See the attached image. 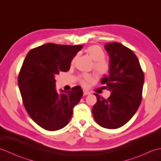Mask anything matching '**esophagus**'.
<instances>
[{
  "label": "esophagus",
  "mask_w": 161,
  "mask_h": 161,
  "mask_svg": "<svg viewBox=\"0 0 161 161\" xmlns=\"http://www.w3.org/2000/svg\"><path fill=\"white\" fill-rule=\"evenodd\" d=\"M90 94H91V92H90L89 91H84V96L85 95H88Z\"/></svg>",
  "instance_id": "34e87169"
}]
</instances>
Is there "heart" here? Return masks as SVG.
<instances>
[{
  "label": "heart",
  "mask_w": 161,
  "mask_h": 161,
  "mask_svg": "<svg viewBox=\"0 0 161 161\" xmlns=\"http://www.w3.org/2000/svg\"><path fill=\"white\" fill-rule=\"evenodd\" d=\"M86 53L91 56L94 61L93 68L95 72L99 75H103L108 73L109 70V64L107 62L105 58V53L103 48L99 45H92L86 48ZM92 80V75L89 74H83L80 77V84L86 86L87 82L91 81Z\"/></svg>",
  "instance_id": "heart-1"
}]
</instances>
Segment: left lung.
Returning a JSON list of instances; mask_svg holds the SVG:
<instances>
[{
	"label": "left lung",
	"instance_id": "left-lung-1",
	"mask_svg": "<svg viewBox=\"0 0 161 161\" xmlns=\"http://www.w3.org/2000/svg\"><path fill=\"white\" fill-rule=\"evenodd\" d=\"M105 48L110 57L109 75L101 83L111 92L108 99L99 94L92 113L103 128L117 129L128 122L139 108L142 99L144 74L136 55L119 42L108 43Z\"/></svg>",
	"mask_w": 161,
	"mask_h": 161
}]
</instances>
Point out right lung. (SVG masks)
I'll use <instances>...</instances> for the list:
<instances>
[{
  "label": "right lung",
  "instance_id": "right-lung-1",
  "mask_svg": "<svg viewBox=\"0 0 161 161\" xmlns=\"http://www.w3.org/2000/svg\"><path fill=\"white\" fill-rule=\"evenodd\" d=\"M82 47L47 43L30 50L22 64L18 78L22 102L31 118L44 130L65 127L83 95L80 86L66 93L55 88V77L70 69Z\"/></svg>",
  "mask_w": 161,
  "mask_h": 161
}]
</instances>
